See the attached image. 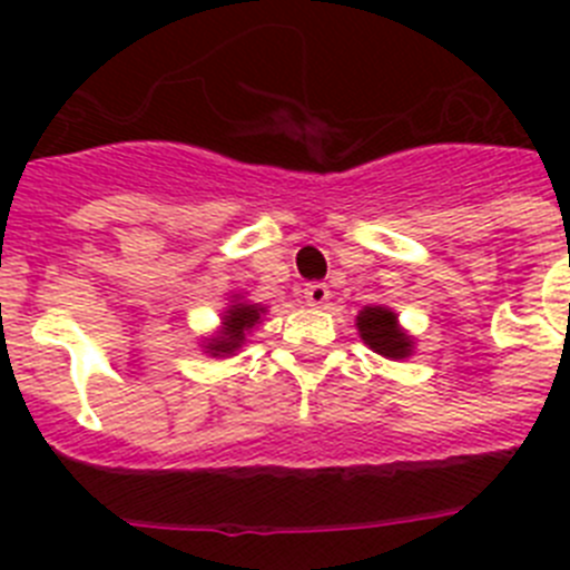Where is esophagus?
I'll return each mask as SVG.
<instances>
[{
    "label": "esophagus",
    "instance_id": "esophagus-1",
    "mask_svg": "<svg viewBox=\"0 0 570 570\" xmlns=\"http://www.w3.org/2000/svg\"><path fill=\"white\" fill-rule=\"evenodd\" d=\"M305 299H308V305H314V308H322V305L331 299L328 285H325V282H311V285H305Z\"/></svg>",
    "mask_w": 570,
    "mask_h": 570
}]
</instances>
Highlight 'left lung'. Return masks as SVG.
<instances>
[{"mask_svg":"<svg viewBox=\"0 0 570 570\" xmlns=\"http://www.w3.org/2000/svg\"><path fill=\"white\" fill-rule=\"evenodd\" d=\"M356 331L374 354L385 360H407L414 356V336L400 325V316L387 305H365L356 314Z\"/></svg>","mask_w":570,"mask_h":570,"instance_id":"1","label":"left lung"}]
</instances>
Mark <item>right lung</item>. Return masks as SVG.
I'll return each instance as SVG.
<instances>
[{
	"label": "right lung",
	"instance_id": "right-lung-1",
	"mask_svg": "<svg viewBox=\"0 0 570 570\" xmlns=\"http://www.w3.org/2000/svg\"><path fill=\"white\" fill-rule=\"evenodd\" d=\"M268 314L265 305L259 302H248L242 294H234L228 302V308L219 316V328L203 340V354L214 356V360H228L242 351V345L248 342L254 328H259L262 316Z\"/></svg>",
	"mask_w": 570,
	"mask_h": 570
}]
</instances>
